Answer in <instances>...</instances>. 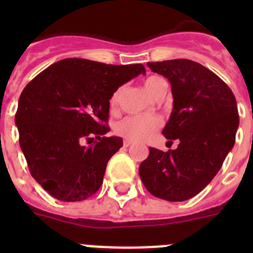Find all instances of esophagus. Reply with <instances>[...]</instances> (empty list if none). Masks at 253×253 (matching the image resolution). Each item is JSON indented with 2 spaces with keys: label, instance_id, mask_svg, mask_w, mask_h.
<instances>
[{
  "label": "esophagus",
  "instance_id": "esophagus-1",
  "mask_svg": "<svg viewBox=\"0 0 253 253\" xmlns=\"http://www.w3.org/2000/svg\"><path fill=\"white\" fill-rule=\"evenodd\" d=\"M123 144H124V147H130L131 144H133V142H131V140H129V139H124Z\"/></svg>",
  "mask_w": 253,
  "mask_h": 253
}]
</instances>
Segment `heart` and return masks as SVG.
I'll list each match as a JSON object with an SVG mask.
<instances>
[{
	"mask_svg": "<svg viewBox=\"0 0 253 253\" xmlns=\"http://www.w3.org/2000/svg\"><path fill=\"white\" fill-rule=\"evenodd\" d=\"M163 81V78L158 76H151L144 81V88L147 92L153 97L156 91L158 88L160 82ZM120 90L115 91L111 97V105L115 104L119 99ZM162 122L158 116L156 115H133L126 116L120 122L115 124L116 134H119L120 137L129 140H146L151 137L154 131L161 126Z\"/></svg>",
	"mask_w": 253,
	"mask_h": 253,
	"instance_id": "heart-1",
	"label": "heart"
}]
</instances>
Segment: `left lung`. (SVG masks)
<instances>
[{
  "mask_svg": "<svg viewBox=\"0 0 253 253\" xmlns=\"http://www.w3.org/2000/svg\"><path fill=\"white\" fill-rule=\"evenodd\" d=\"M171 84L173 109L162 130L178 147L149 148L139 166L146 189L167 202H184L213 180L234 146L240 124L236 97L224 81L190 59L149 62Z\"/></svg>",
  "mask_w": 253,
  "mask_h": 253,
  "instance_id": "8db88e82",
  "label": "left lung"
}]
</instances>
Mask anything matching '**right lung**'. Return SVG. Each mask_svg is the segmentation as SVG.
I'll return each mask as SVG.
<instances>
[{
    "label": "right lung",
    "instance_id": "obj_1",
    "mask_svg": "<svg viewBox=\"0 0 253 253\" xmlns=\"http://www.w3.org/2000/svg\"><path fill=\"white\" fill-rule=\"evenodd\" d=\"M140 73L143 64L67 58L26 84L15 115L20 147L31 176L53 198L81 202L100 189L107 162L123 147L122 138L105 137L110 99Z\"/></svg>",
    "mask_w": 253,
    "mask_h": 253
}]
</instances>
